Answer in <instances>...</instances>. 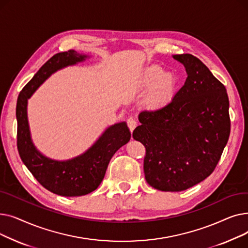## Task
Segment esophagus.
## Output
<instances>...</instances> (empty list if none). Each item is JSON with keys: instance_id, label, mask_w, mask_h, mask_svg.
<instances>
[{"instance_id": "34e87169", "label": "esophagus", "mask_w": 248, "mask_h": 248, "mask_svg": "<svg viewBox=\"0 0 248 248\" xmlns=\"http://www.w3.org/2000/svg\"><path fill=\"white\" fill-rule=\"evenodd\" d=\"M126 124H127V126L131 132H133L138 125V122L134 119V117H128V119L126 120Z\"/></svg>"}]
</instances>
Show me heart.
I'll return each mask as SVG.
<instances>
[{"mask_svg":"<svg viewBox=\"0 0 248 248\" xmlns=\"http://www.w3.org/2000/svg\"><path fill=\"white\" fill-rule=\"evenodd\" d=\"M158 81L155 84V90L152 95V100L154 102H159L165 99L173 85V78L170 74L164 73V71L157 66L149 68L145 74V82L151 85Z\"/></svg>","mask_w":248,"mask_h":248,"instance_id":"obj_1","label":"heart"}]
</instances>
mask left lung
I'll list each match as a JSON object with an SVG mask.
<instances>
[{
	"instance_id": "1",
	"label": "left lung",
	"mask_w": 248,
	"mask_h": 248,
	"mask_svg": "<svg viewBox=\"0 0 248 248\" xmlns=\"http://www.w3.org/2000/svg\"><path fill=\"white\" fill-rule=\"evenodd\" d=\"M188 77L169 102L142 110L133 138L145 146L148 184L165 192L191 188L210 176L230 135L225 86L192 54L173 56Z\"/></svg>"
}]
</instances>
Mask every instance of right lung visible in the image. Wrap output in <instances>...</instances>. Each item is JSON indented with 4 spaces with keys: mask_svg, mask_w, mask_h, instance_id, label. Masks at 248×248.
Here are the masks:
<instances>
[{
    "mask_svg": "<svg viewBox=\"0 0 248 248\" xmlns=\"http://www.w3.org/2000/svg\"><path fill=\"white\" fill-rule=\"evenodd\" d=\"M85 57L74 50L52 56L23 87L17 100V148L20 157L45 189L65 197L83 196L97 189L112 155L131 139L126 124H116L108 127L85 154L66 162L49 160L33 146L27 121V99L52 73Z\"/></svg>",
    "mask_w": 248,
    "mask_h": 248,
    "instance_id": "add662e5",
    "label": "right lung"
}]
</instances>
